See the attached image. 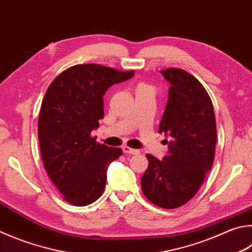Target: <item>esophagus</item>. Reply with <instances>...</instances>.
I'll use <instances>...</instances> for the list:
<instances>
[{
  "instance_id": "1",
  "label": "esophagus",
  "mask_w": 252,
  "mask_h": 252,
  "mask_svg": "<svg viewBox=\"0 0 252 252\" xmlns=\"http://www.w3.org/2000/svg\"><path fill=\"white\" fill-rule=\"evenodd\" d=\"M122 150H123V153H126V154H138L140 151L138 150H134V149H131L129 146H122Z\"/></svg>"
}]
</instances>
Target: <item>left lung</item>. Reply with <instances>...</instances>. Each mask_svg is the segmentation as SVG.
<instances>
[{"instance_id":"8db88e82","label":"left lung","mask_w":252,"mask_h":252,"mask_svg":"<svg viewBox=\"0 0 252 252\" xmlns=\"http://www.w3.org/2000/svg\"><path fill=\"white\" fill-rule=\"evenodd\" d=\"M170 82L168 100L158 133L171 140L163 159L148 154L149 166L141 177L142 191L158 207L186 204L212 170L217 140L213 102L203 85L189 72L168 68L161 71Z\"/></svg>"}]
</instances>
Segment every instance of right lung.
<instances>
[{
	"label": "right lung",
	"instance_id": "obj_1",
	"mask_svg": "<svg viewBox=\"0 0 252 252\" xmlns=\"http://www.w3.org/2000/svg\"><path fill=\"white\" fill-rule=\"evenodd\" d=\"M133 75L84 63L68 68L49 85L38 118L40 154L49 178L68 203L86 206L102 195L109 164L122 150L97 143L91 131L104 117L107 90Z\"/></svg>",
	"mask_w": 252,
	"mask_h": 252
}]
</instances>
